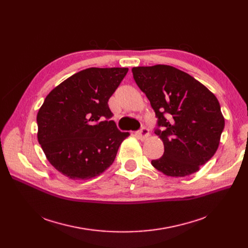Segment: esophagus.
Returning <instances> with one entry per match:
<instances>
[{"label": "esophagus", "instance_id": "esophagus-1", "mask_svg": "<svg viewBox=\"0 0 248 248\" xmlns=\"http://www.w3.org/2000/svg\"><path fill=\"white\" fill-rule=\"evenodd\" d=\"M150 132H149V128L146 126H142L140 131L138 132V137L141 140H145L149 138Z\"/></svg>", "mask_w": 248, "mask_h": 248}]
</instances>
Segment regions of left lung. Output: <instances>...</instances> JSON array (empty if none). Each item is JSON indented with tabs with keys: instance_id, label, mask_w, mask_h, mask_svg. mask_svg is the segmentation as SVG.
Segmentation results:
<instances>
[{
	"instance_id": "obj_1",
	"label": "left lung",
	"mask_w": 248,
	"mask_h": 248,
	"mask_svg": "<svg viewBox=\"0 0 248 248\" xmlns=\"http://www.w3.org/2000/svg\"><path fill=\"white\" fill-rule=\"evenodd\" d=\"M132 71L158 119L155 134L164 142V155L152 165L171 177L197 172L216 153L224 129L218 99L194 77L169 65Z\"/></svg>"
}]
</instances>
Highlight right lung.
I'll list each match as a JSON object with an SVG mask.
<instances>
[{
	"label": "right lung",
	"instance_id": "right-lung-1",
	"mask_svg": "<svg viewBox=\"0 0 248 248\" xmlns=\"http://www.w3.org/2000/svg\"><path fill=\"white\" fill-rule=\"evenodd\" d=\"M127 68L77 72L46 96L37 114L38 141L47 160L72 180L99 176L113 163L128 133L116 127L108 99Z\"/></svg>",
	"mask_w": 248,
	"mask_h": 248
}]
</instances>
